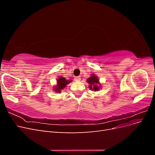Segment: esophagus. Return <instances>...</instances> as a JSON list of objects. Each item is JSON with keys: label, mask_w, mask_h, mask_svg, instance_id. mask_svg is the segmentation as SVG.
<instances>
[{"label": "esophagus", "mask_w": 155, "mask_h": 155, "mask_svg": "<svg viewBox=\"0 0 155 155\" xmlns=\"http://www.w3.org/2000/svg\"><path fill=\"white\" fill-rule=\"evenodd\" d=\"M81 79V78L79 76H76V77H74V80L76 81H79Z\"/></svg>", "instance_id": "esophagus-1"}]
</instances>
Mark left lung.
Segmentation results:
<instances>
[{"label": "left lung", "mask_w": 155, "mask_h": 155, "mask_svg": "<svg viewBox=\"0 0 155 155\" xmlns=\"http://www.w3.org/2000/svg\"><path fill=\"white\" fill-rule=\"evenodd\" d=\"M87 82L89 84V88L93 91H97L101 88L99 79L94 74H91V76L87 79Z\"/></svg>", "instance_id": "1"}]
</instances>
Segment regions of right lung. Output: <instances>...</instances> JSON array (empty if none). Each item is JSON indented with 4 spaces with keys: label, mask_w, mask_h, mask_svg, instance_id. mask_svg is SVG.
I'll list each match as a JSON object with an SVG mask.
<instances>
[{
    "label": "right lung",
    "mask_w": 155,
    "mask_h": 155,
    "mask_svg": "<svg viewBox=\"0 0 155 155\" xmlns=\"http://www.w3.org/2000/svg\"><path fill=\"white\" fill-rule=\"evenodd\" d=\"M70 82H72V80H67L66 79L63 77H59L57 79V85L54 87V90L55 92L61 93V91L66 87V86L69 84Z\"/></svg>",
    "instance_id": "add662e5"
}]
</instances>
